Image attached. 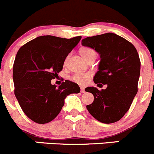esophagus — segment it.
Masks as SVG:
<instances>
[{"instance_id":"1","label":"esophagus","mask_w":154,"mask_h":154,"mask_svg":"<svg viewBox=\"0 0 154 154\" xmlns=\"http://www.w3.org/2000/svg\"><path fill=\"white\" fill-rule=\"evenodd\" d=\"M80 91H81L82 93L86 92V90H85V88H84V87H80Z\"/></svg>"}]
</instances>
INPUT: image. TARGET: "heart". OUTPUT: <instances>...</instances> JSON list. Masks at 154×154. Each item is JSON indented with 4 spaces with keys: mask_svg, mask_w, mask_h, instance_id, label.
<instances>
[{
    "mask_svg": "<svg viewBox=\"0 0 154 154\" xmlns=\"http://www.w3.org/2000/svg\"><path fill=\"white\" fill-rule=\"evenodd\" d=\"M80 54L82 55V57L85 59V60L88 61L89 60L92 58H96L97 57V54H96L95 51L91 48H83L80 49ZM68 57H66V58L65 59L64 61V65L66 66L68 63ZM92 74L90 72H86V73H77V74H74V75L71 77V80L72 81H74V83H77L79 85H81V86H84L86 85L88 83V81L91 79Z\"/></svg>",
    "mask_w": 154,
    "mask_h": 154,
    "instance_id": "heart-1",
    "label": "heart"
}]
</instances>
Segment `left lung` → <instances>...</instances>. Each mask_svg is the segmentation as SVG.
<instances>
[{
  "label": "left lung",
  "instance_id": "obj_1",
  "mask_svg": "<svg viewBox=\"0 0 154 154\" xmlns=\"http://www.w3.org/2000/svg\"><path fill=\"white\" fill-rule=\"evenodd\" d=\"M82 45L100 55L94 82L97 86L101 83L107 86L101 90L88 87L87 91L94 95V101L87 105V109L102 123H115L128 111L138 91L141 67L139 54L132 43L112 32L87 37L82 40Z\"/></svg>",
  "mask_w": 154,
  "mask_h": 154
}]
</instances>
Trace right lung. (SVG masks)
Here are the masks:
<instances>
[{
  "label": "right lung",
  "instance_id": "right-lung-1",
  "mask_svg": "<svg viewBox=\"0 0 154 154\" xmlns=\"http://www.w3.org/2000/svg\"><path fill=\"white\" fill-rule=\"evenodd\" d=\"M81 36L63 38L42 35L18 50L13 64L14 93L24 114L38 124L54 120L68 94L79 93L77 83L65 80L57 88L51 80L58 77L65 59Z\"/></svg>",
  "mask_w": 154,
  "mask_h": 154
}]
</instances>
